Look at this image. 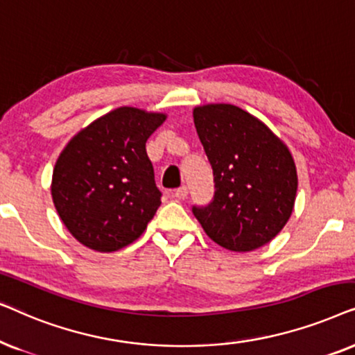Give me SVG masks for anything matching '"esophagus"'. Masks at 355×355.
Returning a JSON list of instances; mask_svg holds the SVG:
<instances>
[{
	"mask_svg": "<svg viewBox=\"0 0 355 355\" xmlns=\"http://www.w3.org/2000/svg\"><path fill=\"white\" fill-rule=\"evenodd\" d=\"M187 195H188V188L185 185L180 187V188H177V190L173 191V196L177 198V200H185Z\"/></svg>",
	"mask_w": 355,
	"mask_h": 355,
	"instance_id": "1",
	"label": "esophagus"
}]
</instances>
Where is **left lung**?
<instances>
[{"instance_id":"left-lung-1","label":"left lung","mask_w":355,"mask_h":355,"mask_svg":"<svg viewBox=\"0 0 355 355\" xmlns=\"http://www.w3.org/2000/svg\"><path fill=\"white\" fill-rule=\"evenodd\" d=\"M214 173V200L193 214L230 252H253L284 229L294 211L297 168L291 150L261 120L230 103L193 108Z\"/></svg>"}]
</instances>
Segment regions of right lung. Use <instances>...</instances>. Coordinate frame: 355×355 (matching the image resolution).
<instances>
[{"mask_svg":"<svg viewBox=\"0 0 355 355\" xmlns=\"http://www.w3.org/2000/svg\"><path fill=\"white\" fill-rule=\"evenodd\" d=\"M167 115L136 107L105 113L76 133L56 159L51 198L61 222L101 253L128 247L160 206L146 141Z\"/></svg>","mask_w":355,"mask_h":355,"instance_id":"right-lung-1","label":"right lung"}]
</instances>
